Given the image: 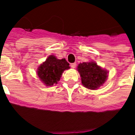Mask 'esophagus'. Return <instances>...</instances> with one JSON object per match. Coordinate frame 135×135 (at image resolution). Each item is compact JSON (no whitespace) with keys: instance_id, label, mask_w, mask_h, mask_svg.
Segmentation results:
<instances>
[{"instance_id":"obj_1","label":"esophagus","mask_w":135,"mask_h":135,"mask_svg":"<svg viewBox=\"0 0 135 135\" xmlns=\"http://www.w3.org/2000/svg\"><path fill=\"white\" fill-rule=\"evenodd\" d=\"M71 67L72 68V69H75L76 66V63H73V64H71Z\"/></svg>"}]
</instances>
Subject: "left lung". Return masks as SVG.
Masks as SVG:
<instances>
[{"label":"left lung","mask_w":135,"mask_h":135,"mask_svg":"<svg viewBox=\"0 0 135 135\" xmlns=\"http://www.w3.org/2000/svg\"><path fill=\"white\" fill-rule=\"evenodd\" d=\"M85 88L95 90L102 86L108 78V71L99 66L94 61L80 63L77 67Z\"/></svg>","instance_id":"8db88e82"}]
</instances>
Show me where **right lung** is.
Masks as SVG:
<instances>
[{
	"label": "right lung",
	"mask_w": 135,
	"mask_h": 135,
	"mask_svg": "<svg viewBox=\"0 0 135 135\" xmlns=\"http://www.w3.org/2000/svg\"><path fill=\"white\" fill-rule=\"evenodd\" d=\"M70 69L69 64L65 59H59L54 55H50L37 69V75L41 82L46 86L57 84L63 72Z\"/></svg>",
	"instance_id": "1"
}]
</instances>
